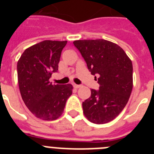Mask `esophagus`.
Instances as JSON below:
<instances>
[{
  "mask_svg": "<svg viewBox=\"0 0 154 154\" xmlns=\"http://www.w3.org/2000/svg\"><path fill=\"white\" fill-rule=\"evenodd\" d=\"M74 87L75 89H79V88L81 87V85H76V84H74Z\"/></svg>",
  "mask_w": 154,
  "mask_h": 154,
  "instance_id": "34e87169",
  "label": "esophagus"
}]
</instances>
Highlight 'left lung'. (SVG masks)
Returning a JSON list of instances; mask_svg holds the SVG:
<instances>
[{
    "label": "left lung",
    "mask_w": 154,
    "mask_h": 154,
    "mask_svg": "<svg viewBox=\"0 0 154 154\" xmlns=\"http://www.w3.org/2000/svg\"><path fill=\"white\" fill-rule=\"evenodd\" d=\"M91 74L98 77L99 89L82 103L90 122L103 124L115 119L126 106L133 89V64L122 48L104 39L73 42Z\"/></svg>",
    "instance_id": "left-lung-1"
}]
</instances>
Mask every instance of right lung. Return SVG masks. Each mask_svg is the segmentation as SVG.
I'll list each match as a JSON object with an SVG mask.
<instances>
[{
    "label": "right lung",
    "instance_id": "right-lung-1",
    "mask_svg": "<svg viewBox=\"0 0 154 154\" xmlns=\"http://www.w3.org/2000/svg\"><path fill=\"white\" fill-rule=\"evenodd\" d=\"M67 41L46 40L27 48L17 65L21 97L28 109L43 120H55L62 114L72 93V85H53L49 82L57 72L62 49Z\"/></svg>",
    "mask_w": 154,
    "mask_h": 154
}]
</instances>
